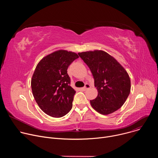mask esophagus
<instances>
[{
    "label": "esophagus",
    "instance_id": "1",
    "mask_svg": "<svg viewBox=\"0 0 158 158\" xmlns=\"http://www.w3.org/2000/svg\"><path fill=\"white\" fill-rule=\"evenodd\" d=\"M90 87H91V85H90L89 84H85L84 87L83 88V89L84 90V91H87V90L89 89Z\"/></svg>",
    "mask_w": 158,
    "mask_h": 158
}]
</instances>
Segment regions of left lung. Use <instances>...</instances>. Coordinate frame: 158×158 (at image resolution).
<instances>
[{"label":"left lung","mask_w":158,"mask_h":158,"mask_svg":"<svg viewBox=\"0 0 158 158\" xmlns=\"http://www.w3.org/2000/svg\"><path fill=\"white\" fill-rule=\"evenodd\" d=\"M87 65L94 79L98 95L90 101L100 114L107 115L119 109L126 101L131 91V81L123 66L102 51L78 53Z\"/></svg>","instance_id":"obj_1"}]
</instances>
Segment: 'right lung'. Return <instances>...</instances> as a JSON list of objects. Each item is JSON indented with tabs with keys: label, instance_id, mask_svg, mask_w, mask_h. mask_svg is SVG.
Instances as JSON below:
<instances>
[{
	"label": "right lung",
	"instance_id": "add662e5",
	"mask_svg": "<svg viewBox=\"0 0 158 158\" xmlns=\"http://www.w3.org/2000/svg\"><path fill=\"white\" fill-rule=\"evenodd\" d=\"M79 57L74 52L59 50L44 57L31 80L34 99L48 115L60 118L71 110L76 91L67 74L70 64Z\"/></svg>",
	"mask_w": 158,
	"mask_h": 158
}]
</instances>
